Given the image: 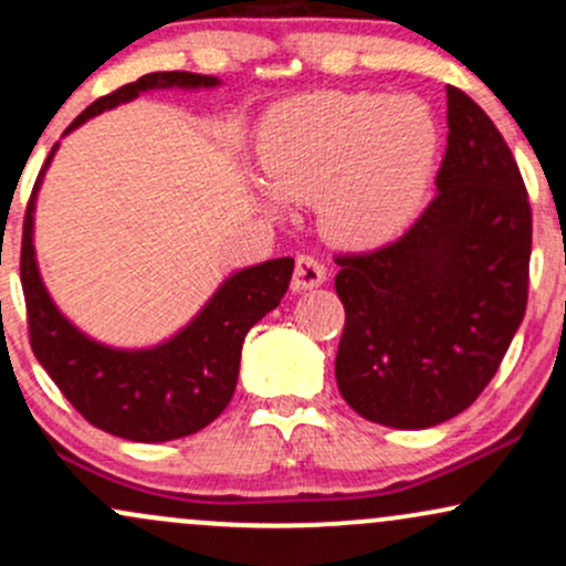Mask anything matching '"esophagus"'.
<instances>
[{"label": "esophagus", "mask_w": 566, "mask_h": 566, "mask_svg": "<svg viewBox=\"0 0 566 566\" xmlns=\"http://www.w3.org/2000/svg\"><path fill=\"white\" fill-rule=\"evenodd\" d=\"M327 279V269L316 255H308V252H301L295 258V276H292V284L295 290H311L319 287V284Z\"/></svg>", "instance_id": "1"}]
</instances>
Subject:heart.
I'll return each mask as SVG.
<instances>
[{"label": "heart", "instance_id": "heart-1", "mask_svg": "<svg viewBox=\"0 0 566 566\" xmlns=\"http://www.w3.org/2000/svg\"><path fill=\"white\" fill-rule=\"evenodd\" d=\"M423 103L380 93H311L261 127V167L276 197L319 199L322 229L350 247L388 242L412 220L437 161Z\"/></svg>", "mask_w": 566, "mask_h": 566}]
</instances>
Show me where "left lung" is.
Wrapping results in <instances>:
<instances>
[{
  "instance_id": "obj_1",
  "label": "left lung",
  "mask_w": 566,
  "mask_h": 566,
  "mask_svg": "<svg viewBox=\"0 0 566 566\" xmlns=\"http://www.w3.org/2000/svg\"><path fill=\"white\" fill-rule=\"evenodd\" d=\"M437 197L399 239L335 255V378L361 418L431 428L476 401L527 311L532 207L509 143L447 84Z\"/></svg>"
}]
</instances>
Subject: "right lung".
<instances>
[{"instance_id": "1", "label": "right lung", "mask_w": 566, "mask_h": 566, "mask_svg": "<svg viewBox=\"0 0 566 566\" xmlns=\"http://www.w3.org/2000/svg\"><path fill=\"white\" fill-rule=\"evenodd\" d=\"M216 84V76L191 71H154L97 97L71 122L66 133L146 90ZM55 148L39 170L23 216L21 284L31 350L76 412L101 431L129 441H170L201 431L231 401L244 335L282 303L295 261L276 258L233 274L184 333L157 348L116 350L101 346L63 319L36 271L31 244L34 199Z\"/></svg>"}]
</instances>
